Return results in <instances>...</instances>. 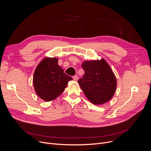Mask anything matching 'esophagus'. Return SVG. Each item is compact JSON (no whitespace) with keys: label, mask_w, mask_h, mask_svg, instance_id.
Segmentation results:
<instances>
[{"label":"esophagus","mask_w":151,"mask_h":151,"mask_svg":"<svg viewBox=\"0 0 151 151\" xmlns=\"http://www.w3.org/2000/svg\"><path fill=\"white\" fill-rule=\"evenodd\" d=\"M73 79L75 80V81H77L78 80V76L77 75H75V76H73Z\"/></svg>","instance_id":"esophagus-1"}]
</instances>
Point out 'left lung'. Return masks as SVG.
<instances>
[{
    "label": "left lung",
    "instance_id": "1",
    "mask_svg": "<svg viewBox=\"0 0 151 151\" xmlns=\"http://www.w3.org/2000/svg\"><path fill=\"white\" fill-rule=\"evenodd\" d=\"M82 67L84 74L80 84L86 97L95 105H101L113 97L116 91V76L104 60L84 61Z\"/></svg>",
    "mask_w": 151,
    "mask_h": 151
}]
</instances>
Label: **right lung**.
<instances>
[{"label":"right lung","mask_w":151,"mask_h":151,"mask_svg":"<svg viewBox=\"0 0 151 151\" xmlns=\"http://www.w3.org/2000/svg\"><path fill=\"white\" fill-rule=\"evenodd\" d=\"M73 78L63 72L58 59L46 58L37 67L33 77L35 91L46 101L57 98Z\"/></svg>","instance_id":"1"}]
</instances>
